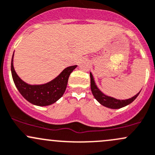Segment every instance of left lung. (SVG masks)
Returning <instances> with one entry per match:
<instances>
[{"label":"left lung","instance_id":"left-lung-1","mask_svg":"<svg viewBox=\"0 0 155 155\" xmlns=\"http://www.w3.org/2000/svg\"><path fill=\"white\" fill-rule=\"evenodd\" d=\"M90 77H91V89L92 91V94L94 95V98L97 99V101L102 105L103 106L109 107V108L112 109H118L121 108V107L126 106V105H129L130 103L133 102L135 99L139 95L140 92L137 94L136 95L134 96L131 98L125 99V100H120V99H117L113 97H108V96L105 95L102 92L96 85V83L94 82V77H93L92 73H90Z\"/></svg>","mask_w":155,"mask_h":155}]
</instances>
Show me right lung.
<instances>
[{"instance_id":"add662e5","label":"right lung","mask_w":155,"mask_h":155,"mask_svg":"<svg viewBox=\"0 0 155 155\" xmlns=\"http://www.w3.org/2000/svg\"><path fill=\"white\" fill-rule=\"evenodd\" d=\"M13 56L11 61V72L15 84L24 99L38 106L52 105L62 97L66 90L70 75L77 67V65L68 67L57 77L46 84L31 85L24 82L17 75L13 67Z\"/></svg>"}]
</instances>
